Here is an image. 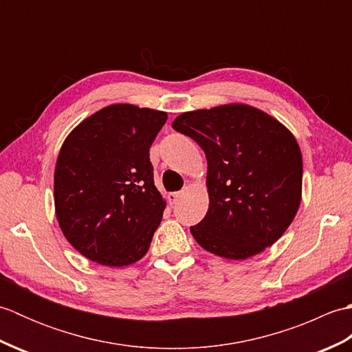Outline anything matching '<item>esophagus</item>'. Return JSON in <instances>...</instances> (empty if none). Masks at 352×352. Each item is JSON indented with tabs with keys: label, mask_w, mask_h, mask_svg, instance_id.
<instances>
[{
	"label": "esophagus",
	"mask_w": 352,
	"mask_h": 352,
	"mask_svg": "<svg viewBox=\"0 0 352 352\" xmlns=\"http://www.w3.org/2000/svg\"><path fill=\"white\" fill-rule=\"evenodd\" d=\"M180 197H182V192H172V193H169L168 195V199H169V204L170 206H174L178 199H180Z\"/></svg>",
	"instance_id": "obj_1"
}]
</instances>
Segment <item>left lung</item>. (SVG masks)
Returning <instances> with one entry per match:
<instances>
[{"label":"left lung","mask_w":352,"mask_h":352,"mask_svg":"<svg viewBox=\"0 0 352 352\" xmlns=\"http://www.w3.org/2000/svg\"><path fill=\"white\" fill-rule=\"evenodd\" d=\"M172 129L207 159L208 210L190 227L208 252L245 260L284 234L301 203V149L286 126L246 104L186 111Z\"/></svg>","instance_id":"1"}]
</instances>
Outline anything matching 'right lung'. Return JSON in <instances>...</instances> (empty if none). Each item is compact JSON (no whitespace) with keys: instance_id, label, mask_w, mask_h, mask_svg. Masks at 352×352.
<instances>
[{"instance_id":"right-lung-1","label":"right lung","mask_w":352,"mask_h":352,"mask_svg":"<svg viewBox=\"0 0 352 352\" xmlns=\"http://www.w3.org/2000/svg\"><path fill=\"white\" fill-rule=\"evenodd\" d=\"M166 119V111L113 104L63 142L54 172L56 216L81 256L121 267L146 254L166 207L149 162Z\"/></svg>"}]
</instances>
